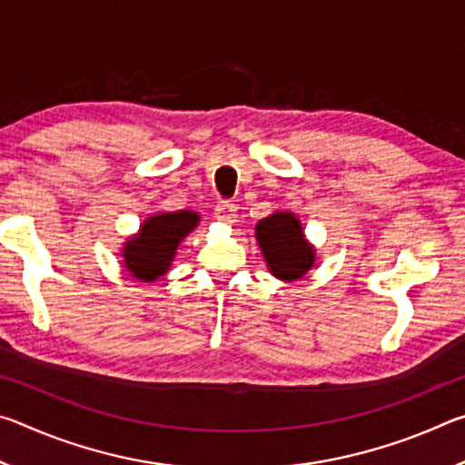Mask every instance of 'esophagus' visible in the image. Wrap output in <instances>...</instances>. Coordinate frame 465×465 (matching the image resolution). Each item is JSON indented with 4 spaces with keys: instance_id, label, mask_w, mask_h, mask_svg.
Returning <instances> with one entry per match:
<instances>
[{
    "instance_id": "34e87169",
    "label": "esophagus",
    "mask_w": 465,
    "mask_h": 465,
    "mask_svg": "<svg viewBox=\"0 0 465 465\" xmlns=\"http://www.w3.org/2000/svg\"><path fill=\"white\" fill-rule=\"evenodd\" d=\"M215 217L223 223H233L238 217V207L232 201H222L215 207Z\"/></svg>"
}]
</instances>
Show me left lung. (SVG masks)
Segmentation results:
<instances>
[{
	"label": "left lung",
	"mask_w": 465,
	"mask_h": 465,
	"mask_svg": "<svg viewBox=\"0 0 465 465\" xmlns=\"http://www.w3.org/2000/svg\"><path fill=\"white\" fill-rule=\"evenodd\" d=\"M256 240L272 277L297 281L316 262V250L305 240L299 219L289 211H277L256 223Z\"/></svg>",
	"instance_id": "1"
}]
</instances>
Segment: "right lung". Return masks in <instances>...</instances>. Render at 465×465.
I'll list each match as a JSON object with an SVG mask.
<instances>
[{"label":"right lung","mask_w":465,"mask_h":465,"mask_svg":"<svg viewBox=\"0 0 465 465\" xmlns=\"http://www.w3.org/2000/svg\"><path fill=\"white\" fill-rule=\"evenodd\" d=\"M194 211H176L147 217L139 232L124 242V269L141 282H152L166 274L176 250L188 233L199 225Z\"/></svg>","instance_id":"right-lung-1"}]
</instances>
